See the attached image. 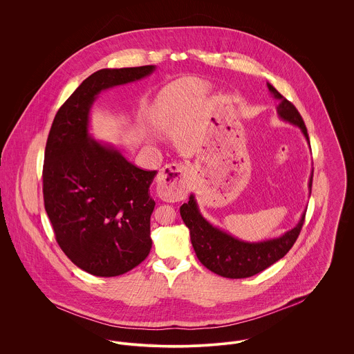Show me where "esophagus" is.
<instances>
[{"instance_id":"1","label":"esophagus","mask_w":354,"mask_h":354,"mask_svg":"<svg viewBox=\"0 0 354 354\" xmlns=\"http://www.w3.org/2000/svg\"><path fill=\"white\" fill-rule=\"evenodd\" d=\"M189 169L183 163H169L160 169L156 184L160 198L166 202H180L187 198L189 188Z\"/></svg>"}]
</instances>
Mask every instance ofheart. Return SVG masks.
I'll list each match as a JSON object with an SVG mask.
<instances>
[{
    "label": "heart",
    "mask_w": 354,
    "mask_h": 354,
    "mask_svg": "<svg viewBox=\"0 0 354 354\" xmlns=\"http://www.w3.org/2000/svg\"><path fill=\"white\" fill-rule=\"evenodd\" d=\"M209 90V86L196 79H183L167 86L159 95L156 102V118L159 121L166 120L173 106L191 95H204Z\"/></svg>",
    "instance_id": "b5f03b06"
}]
</instances>
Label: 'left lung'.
I'll list each match as a JSON object with an SVG mask.
<instances>
[{
	"mask_svg": "<svg viewBox=\"0 0 354 354\" xmlns=\"http://www.w3.org/2000/svg\"><path fill=\"white\" fill-rule=\"evenodd\" d=\"M267 88L270 94L279 102L277 106L278 117L295 127H299L309 145L305 124L295 104L282 97L272 84L267 83ZM312 177L313 169L308 181L309 195L312 189ZM305 211L301 214L299 223L282 236L251 243L240 240L209 223L203 216L194 194H191L189 202L184 203L180 207L181 218L189 229L191 243L201 263L209 271L232 279L248 278L259 274L289 252L301 232Z\"/></svg>",
	"mask_w": 354,
	"mask_h": 354,
	"instance_id": "1",
	"label": "left lung"
}]
</instances>
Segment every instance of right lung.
<instances>
[{"instance_id": "right-lung-1", "label": "right lung", "mask_w": 354, "mask_h": 354, "mask_svg": "<svg viewBox=\"0 0 354 354\" xmlns=\"http://www.w3.org/2000/svg\"><path fill=\"white\" fill-rule=\"evenodd\" d=\"M155 65L106 68L88 76L57 111L45 150L44 199L55 240L83 271L117 277L150 253V185L156 170L131 163L90 135L102 91L150 76Z\"/></svg>"}]
</instances>
